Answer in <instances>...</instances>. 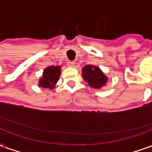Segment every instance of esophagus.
<instances>
[{
    "mask_svg": "<svg viewBox=\"0 0 152 152\" xmlns=\"http://www.w3.org/2000/svg\"><path fill=\"white\" fill-rule=\"evenodd\" d=\"M75 62H74V61H68V62H67V65H68V66H75Z\"/></svg>",
    "mask_w": 152,
    "mask_h": 152,
    "instance_id": "esophagus-1",
    "label": "esophagus"
}]
</instances>
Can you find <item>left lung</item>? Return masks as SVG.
I'll return each instance as SVG.
<instances>
[{"label":"left lung","instance_id":"1","mask_svg":"<svg viewBox=\"0 0 152 152\" xmlns=\"http://www.w3.org/2000/svg\"><path fill=\"white\" fill-rule=\"evenodd\" d=\"M84 79L89 86L94 89H100L107 82V77L103 74L99 66L86 65L82 68Z\"/></svg>","mask_w":152,"mask_h":152}]
</instances>
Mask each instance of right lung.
I'll use <instances>...</instances> for the list:
<instances>
[{
	"label": "right lung",
	"instance_id": "right-lung-1",
	"mask_svg": "<svg viewBox=\"0 0 152 152\" xmlns=\"http://www.w3.org/2000/svg\"><path fill=\"white\" fill-rule=\"evenodd\" d=\"M61 66H50L44 70L43 76L39 80L38 86L42 88L53 89L58 81Z\"/></svg>",
	"mask_w": 152,
	"mask_h": 152
}]
</instances>
